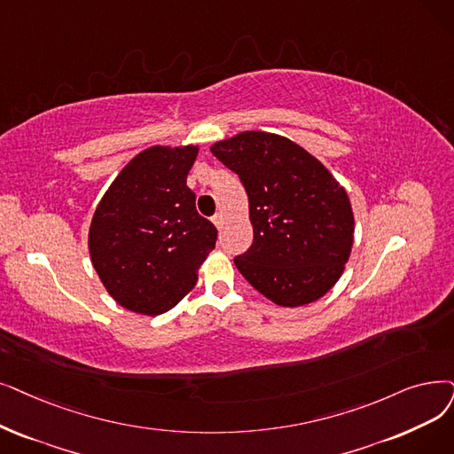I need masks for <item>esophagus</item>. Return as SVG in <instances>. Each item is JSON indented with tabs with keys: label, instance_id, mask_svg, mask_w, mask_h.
<instances>
[{
	"label": "esophagus",
	"instance_id": "esophagus-1",
	"mask_svg": "<svg viewBox=\"0 0 454 454\" xmlns=\"http://www.w3.org/2000/svg\"><path fill=\"white\" fill-rule=\"evenodd\" d=\"M211 221H213V224H215L216 228H219V230H223V226H224V216H223L221 213H216V215L213 216V219H211Z\"/></svg>",
	"mask_w": 454,
	"mask_h": 454
}]
</instances>
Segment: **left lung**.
I'll list each match as a JSON object with an SVG mask.
<instances>
[{
	"label": "left lung",
	"mask_w": 454,
	"mask_h": 454,
	"mask_svg": "<svg viewBox=\"0 0 454 454\" xmlns=\"http://www.w3.org/2000/svg\"><path fill=\"white\" fill-rule=\"evenodd\" d=\"M211 152L248 194L254 241L235 267L278 306L321 299L340 280L352 248L345 189L311 153L274 133L243 131Z\"/></svg>",
	"instance_id": "obj_1"
}]
</instances>
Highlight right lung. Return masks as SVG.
Here are the masks:
<instances>
[{"instance_id":"right-lung-1","label":"right lung","mask_w":454,"mask_h":454,"mask_svg":"<svg viewBox=\"0 0 454 454\" xmlns=\"http://www.w3.org/2000/svg\"><path fill=\"white\" fill-rule=\"evenodd\" d=\"M199 148L152 146L116 176L98 204L89 250L111 297L135 313L160 315L199 280L216 228L196 211L187 174Z\"/></svg>"}]
</instances>
